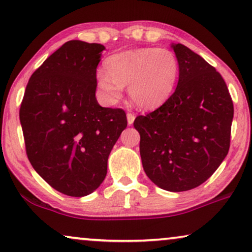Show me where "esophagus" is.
Returning a JSON list of instances; mask_svg holds the SVG:
<instances>
[{"mask_svg": "<svg viewBox=\"0 0 252 252\" xmlns=\"http://www.w3.org/2000/svg\"><path fill=\"white\" fill-rule=\"evenodd\" d=\"M134 120H135L134 114H132V112H128V114H127V123H128V125H133Z\"/></svg>", "mask_w": 252, "mask_h": 252, "instance_id": "34e87169", "label": "esophagus"}]
</instances>
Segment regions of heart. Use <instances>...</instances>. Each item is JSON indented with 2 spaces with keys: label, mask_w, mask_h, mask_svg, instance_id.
<instances>
[{
  "label": "heart",
  "mask_w": 252,
  "mask_h": 252,
  "mask_svg": "<svg viewBox=\"0 0 252 252\" xmlns=\"http://www.w3.org/2000/svg\"><path fill=\"white\" fill-rule=\"evenodd\" d=\"M106 72H99L97 85L105 99L114 103L128 85L130 99L137 107L152 109L168 100L178 77V61L166 49L130 50L108 58Z\"/></svg>",
  "instance_id": "1"
}]
</instances>
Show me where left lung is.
<instances>
[{"mask_svg": "<svg viewBox=\"0 0 252 252\" xmlns=\"http://www.w3.org/2000/svg\"><path fill=\"white\" fill-rule=\"evenodd\" d=\"M180 76L175 92L150 114L137 116L142 165L148 177L170 192L192 189L227 156L233 101L213 65L183 44H174Z\"/></svg>", "mask_w": 252, "mask_h": 252, "instance_id": "obj_1", "label": "left lung"}]
</instances>
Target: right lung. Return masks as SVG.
I'll return each instance as SVG.
<instances>
[{"mask_svg": "<svg viewBox=\"0 0 252 252\" xmlns=\"http://www.w3.org/2000/svg\"><path fill=\"white\" fill-rule=\"evenodd\" d=\"M104 46L69 41L31 76L19 117L32 168L57 191L90 194L127 126L123 109L97 103L96 67Z\"/></svg>", "mask_w": 252, "mask_h": 252, "instance_id": "1", "label": "right lung"}]
</instances>
